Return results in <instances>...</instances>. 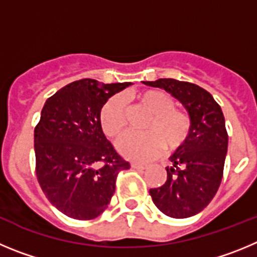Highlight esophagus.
<instances>
[{
    "instance_id": "34e87169",
    "label": "esophagus",
    "mask_w": 257,
    "mask_h": 257,
    "mask_svg": "<svg viewBox=\"0 0 257 257\" xmlns=\"http://www.w3.org/2000/svg\"><path fill=\"white\" fill-rule=\"evenodd\" d=\"M147 166L146 164H140V163H133L132 164V168L134 169H140V170H145V169H147Z\"/></svg>"
}]
</instances>
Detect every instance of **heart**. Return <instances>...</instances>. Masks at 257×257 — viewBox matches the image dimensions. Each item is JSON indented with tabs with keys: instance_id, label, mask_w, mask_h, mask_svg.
<instances>
[{
	"instance_id": "b5f03b06",
	"label": "heart",
	"mask_w": 257,
	"mask_h": 257,
	"mask_svg": "<svg viewBox=\"0 0 257 257\" xmlns=\"http://www.w3.org/2000/svg\"><path fill=\"white\" fill-rule=\"evenodd\" d=\"M137 100L145 106L151 116L145 124V133L125 134L117 143L120 154L131 160H150L161 149L175 151L186 143L192 129L191 116L175 107V102L168 93L156 89L141 92ZM124 100L112 97L101 107L100 125L105 136L116 140L125 129Z\"/></svg>"
}]
</instances>
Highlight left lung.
<instances>
[{
  "instance_id": "1",
  "label": "left lung",
  "mask_w": 257,
  "mask_h": 257,
  "mask_svg": "<svg viewBox=\"0 0 257 257\" xmlns=\"http://www.w3.org/2000/svg\"><path fill=\"white\" fill-rule=\"evenodd\" d=\"M145 84L172 93L191 116V134L170 157L166 182L150 189L155 206L163 214L175 219L189 218L209 205L223 179L228 150L223 111L206 89L193 83L164 78Z\"/></svg>"
}]
</instances>
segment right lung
<instances>
[{"label": "right lung", "mask_w": 257, "mask_h": 257, "mask_svg": "<svg viewBox=\"0 0 257 257\" xmlns=\"http://www.w3.org/2000/svg\"><path fill=\"white\" fill-rule=\"evenodd\" d=\"M129 84L85 78L62 87L43 106L34 128L36 175L48 201L69 218L102 214L117 174L131 168L100 125L101 107Z\"/></svg>", "instance_id": "add662e5"}]
</instances>
